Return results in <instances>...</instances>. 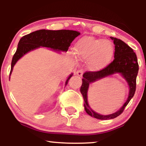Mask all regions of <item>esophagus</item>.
<instances>
[{"label":"esophagus","mask_w":146,"mask_h":146,"mask_svg":"<svg viewBox=\"0 0 146 146\" xmlns=\"http://www.w3.org/2000/svg\"><path fill=\"white\" fill-rule=\"evenodd\" d=\"M83 72H84V70L82 69L78 70L76 72V74L78 76L82 77V75H83Z\"/></svg>","instance_id":"obj_1"}]
</instances>
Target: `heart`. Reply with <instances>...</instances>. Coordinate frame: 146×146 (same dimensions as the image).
Segmentation results:
<instances>
[{
    "mask_svg": "<svg viewBox=\"0 0 146 146\" xmlns=\"http://www.w3.org/2000/svg\"><path fill=\"white\" fill-rule=\"evenodd\" d=\"M74 50L80 58L89 60V68L94 70L108 64L114 54V48L110 41L92 36L80 39L76 44Z\"/></svg>",
    "mask_w": 146,
    "mask_h": 146,
    "instance_id": "obj_1",
    "label": "heart"
}]
</instances>
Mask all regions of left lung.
Returning <instances> with one entry per match:
<instances>
[{"label":"left lung","mask_w":146,"mask_h":146,"mask_svg":"<svg viewBox=\"0 0 146 146\" xmlns=\"http://www.w3.org/2000/svg\"><path fill=\"white\" fill-rule=\"evenodd\" d=\"M110 38L113 40V44L115 45L113 60L101 70L86 72L83 74L82 84L80 88V92L84 100V105L85 111L90 116L102 120L115 118L123 112V110L128 104L135 94L136 77L139 70L137 56L133 49L121 40L113 37H110ZM116 73H120L127 82L130 88L129 97L123 106L116 113L106 116L99 115L90 108L87 102V94L89 85L91 83Z\"/></svg>","instance_id":"1"}]
</instances>
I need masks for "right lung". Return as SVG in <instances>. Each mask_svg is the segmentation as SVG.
Returning a JSON list of instances; mask_svg holds the SVG:
<instances>
[{
  "label": "right lung",
  "mask_w": 146,
  "mask_h": 146,
  "mask_svg": "<svg viewBox=\"0 0 146 146\" xmlns=\"http://www.w3.org/2000/svg\"><path fill=\"white\" fill-rule=\"evenodd\" d=\"M80 35L79 32L70 30H39L24 36L20 40L17 51L13 57L10 76L13 72L14 66L25 54L40 46L50 48L56 51L66 52L72 42ZM72 75L73 74H72L69 76L65 85H67Z\"/></svg>",
  "instance_id": "1"
}]
</instances>
